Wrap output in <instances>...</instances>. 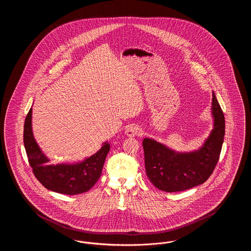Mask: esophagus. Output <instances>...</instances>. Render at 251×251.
<instances>
[{
	"mask_svg": "<svg viewBox=\"0 0 251 251\" xmlns=\"http://www.w3.org/2000/svg\"><path fill=\"white\" fill-rule=\"evenodd\" d=\"M141 132H142V130H141V128L138 126V125H130V126H128L127 128H126V130H125V133H126V135L127 136H135V135H140L141 134Z\"/></svg>",
	"mask_w": 251,
	"mask_h": 251,
	"instance_id": "34e87169",
	"label": "esophagus"
}]
</instances>
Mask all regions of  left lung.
Instances as JSON below:
<instances>
[{"label": "left lung", "instance_id": "1", "mask_svg": "<svg viewBox=\"0 0 251 251\" xmlns=\"http://www.w3.org/2000/svg\"><path fill=\"white\" fill-rule=\"evenodd\" d=\"M212 114L214 129L198 151L176 152L153 139H144L146 173L158 189L168 193L184 191L202 184L212 175L225 135V117L215 93Z\"/></svg>", "mask_w": 251, "mask_h": 251}]
</instances>
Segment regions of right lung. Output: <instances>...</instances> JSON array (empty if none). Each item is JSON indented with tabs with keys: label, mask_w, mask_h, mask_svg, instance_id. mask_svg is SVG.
I'll use <instances>...</instances> for the list:
<instances>
[{
	"label": "right lung",
	"mask_w": 251,
	"mask_h": 251,
	"mask_svg": "<svg viewBox=\"0 0 251 251\" xmlns=\"http://www.w3.org/2000/svg\"><path fill=\"white\" fill-rule=\"evenodd\" d=\"M24 142L28 162L38 181L49 190L65 195H78L91 189L100 179L110 144L101 148L83 162L76 164L50 165L34 138L32 131V108L24 122Z\"/></svg>",
	"instance_id": "add662e5"
}]
</instances>
